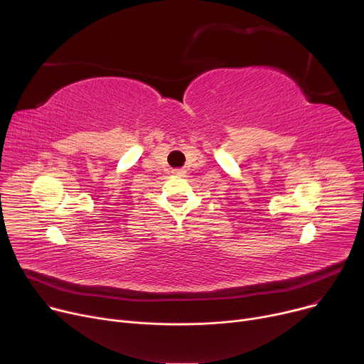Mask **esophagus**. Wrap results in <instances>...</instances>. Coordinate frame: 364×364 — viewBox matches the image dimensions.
<instances>
[{
	"instance_id": "obj_1",
	"label": "esophagus",
	"mask_w": 364,
	"mask_h": 364,
	"mask_svg": "<svg viewBox=\"0 0 364 364\" xmlns=\"http://www.w3.org/2000/svg\"><path fill=\"white\" fill-rule=\"evenodd\" d=\"M174 174H177V176H183V174H184V171H183V169H176V171H174Z\"/></svg>"
}]
</instances>
